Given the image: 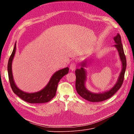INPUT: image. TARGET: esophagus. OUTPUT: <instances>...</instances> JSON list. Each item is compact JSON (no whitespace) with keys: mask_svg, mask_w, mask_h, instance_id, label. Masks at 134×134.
I'll return each mask as SVG.
<instances>
[{"mask_svg":"<svg viewBox=\"0 0 134 134\" xmlns=\"http://www.w3.org/2000/svg\"><path fill=\"white\" fill-rule=\"evenodd\" d=\"M76 65L75 63H71L70 65V69L72 71H74L76 69Z\"/></svg>","mask_w":134,"mask_h":134,"instance_id":"obj_1","label":"esophagus"}]
</instances>
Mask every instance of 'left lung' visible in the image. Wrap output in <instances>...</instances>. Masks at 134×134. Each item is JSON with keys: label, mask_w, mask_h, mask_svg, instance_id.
Masks as SVG:
<instances>
[{"label": "left lung", "mask_w": 134, "mask_h": 134, "mask_svg": "<svg viewBox=\"0 0 134 134\" xmlns=\"http://www.w3.org/2000/svg\"><path fill=\"white\" fill-rule=\"evenodd\" d=\"M114 41L116 43L114 46L115 47L119 54L120 60L122 63V70L119 76L118 80L116 84L110 90L101 93H94L86 89L85 83L86 80V72L85 69L84 68L86 67V62H83L81 64V68L80 69H76L75 70L76 74V89L78 94L83 99L93 102H98L107 100L112 97L118 90L121 87L122 85L125 70L126 68V59L124 53L123 46L121 43V36L118 33L117 36L114 37Z\"/></svg>", "instance_id": "1"}]
</instances>
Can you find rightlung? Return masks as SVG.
<instances>
[{
    "label": "right lung",
    "instance_id": "obj_1",
    "mask_svg": "<svg viewBox=\"0 0 134 134\" xmlns=\"http://www.w3.org/2000/svg\"><path fill=\"white\" fill-rule=\"evenodd\" d=\"M16 45L15 43L7 66L9 81L13 91L18 97L30 103H43L50 101L55 95L58 83L64 76L68 74L69 68L66 67L56 71L52 75L47 86L40 91L31 93L24 92L19 89L16 85L12 74V65L16 52Z\"/></svg>",
    "mask_w": 134,
    "mask_h": 134
}]
</instances>
